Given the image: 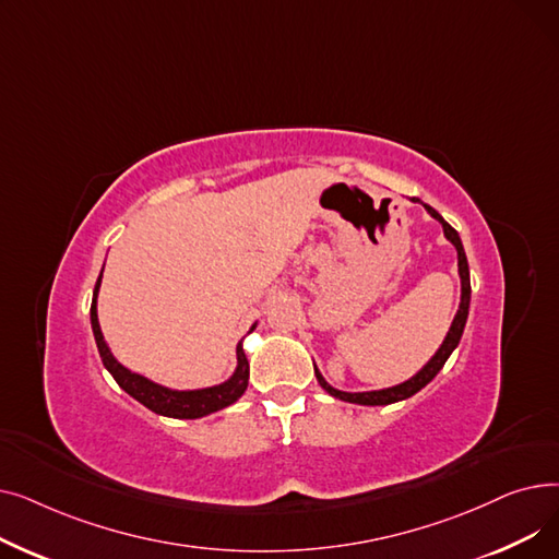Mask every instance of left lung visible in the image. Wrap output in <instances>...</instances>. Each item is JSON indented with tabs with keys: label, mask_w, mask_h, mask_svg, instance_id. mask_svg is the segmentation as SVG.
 <instances>
[{
	"label": "left lung",
	"mask_w": 559,
	"mask_h": 559,
	"mask_svg": "<svg viewBox=\"0 0 559 559\" xmlns=\"http://www.w3.org/2000/svg\"><path fill=\"white\" fill-rule=\"evenodd\" d=\"M413 201H419V199H413ZM424 209L428 211V215L432 219H437L439 224H442L444 228V238L455 247L457 251V274H460V306H457V312L451 321V329L447 333V337L442 340V344H439V348L432 354V358L415 373L409 376L407 380H403V383L399 385H392V388H385V390H373V392H342V390H335L333 385L326 383V378L321 376V371L317 369L314 365V376L319 380V385L324 388L331 396L340 399V401H346V403H358V405H390V403H396V401H405L413 394H417L419 390H424L430 380L439 373V369L444 367V362L449 360V356L455 350V346L460 344L462 340V333H464V326H466V317H468V304H472V281H468V262H466V253H464V247H462V240L457 230L439 215L432 205L419 201Z\"/></svg>",
	"instance_id": "8db88e82"
}]
</instances>
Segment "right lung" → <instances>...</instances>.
Returning a JSON list of instances; mask_svg holds the SVG:
<instances>
[{
	"mask_svg": "<svg viewBox=\"0 0 559 559\" xmlns=\"http://www.w3.org/2000/svg\"><path fill=\"white\" fill-rule=\"evenodd\" d=\"M104 274V270H102ZM102 274L95 283L93 289V306H91V324H93V335L99 348V356L108 373L115 378V383L120 385L129 396H133L138 403L144 407H150L152 413L169 419H201L205 415H213L217 409H224L238 401L249 385V360L245 356L242 342H238V348H235V356H238V365H235V371L230 378H226L219 385L211 388H199V390H174L167 385L156 383V380L146 378L142 373H135L127 369L120 360L112 356V350L102 333L99 326V317H97V297H99V287H102ZM258 326V321L251 326V331ZM249 331V333H251Z\"/></svg>",
	"mask_w": 559,
	"mask_h": 559,
	"instance_id": "right-lung-1",
	"label": "right lung"
}]
</instances>
